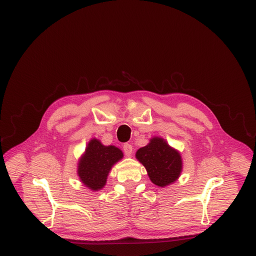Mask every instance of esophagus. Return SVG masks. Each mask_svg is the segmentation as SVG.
<instances>
[{"label": "esophagus", "instance_id": "esophagus-1", "mask_svg": "<svg viewBox=\"0 0 256 256\" xmlns=\"http://www.w3.org/2000/svg\"><path fill=\"white\" fill-rule=\"evenodd\" d=\"M122 148H124V154H126V156H132V146L130 144H128V143L124 144Z\"/></svg>", "mask_w": 256, "mask_h": 256}]
</instances>
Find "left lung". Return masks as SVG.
Returning a JSON list of instances; mask_svg holds the SVG:
<instances>
[{
	"mask_svg": "<svg viewBox=\"0 0 256 256\" xmlns=\"http://www.w3.org/2000/svg\"><path fill=\"white\" fill-rule=\"evenodd\" d=\"M136 158L145 167L150 180L158 186L176 182L182 169L180 154L163 139L154 137L136 152Z\"/></svg>",
	"mask_w": 256,
	"mask_h": 256,
	"instance_id": "obj_1",
	"label": "left lung"
}]
</instances>
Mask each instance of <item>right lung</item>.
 Instances as JSON below:
<instances>
[{
    "label": "right lung",
    "instance_id": "1",
    "mask_svg": "<svg viewBox=\"0 0 256 256\" xmlns=\"http://www.w3.org/2000/svg\"><path fill=\"white\" fill-rule=\"evenodd\" d=\"M122 156V152L116 146H104L100 140L92 139L78 160V176L80 182L93 191L100 190L106 182L112 166Z\"/></svg>",
    "mask_w": 256,
    "mask_h": 256
}]
</instances>
